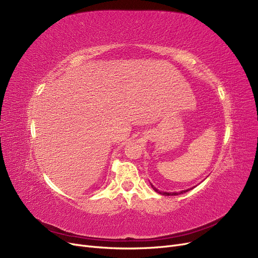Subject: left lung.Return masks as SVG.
<instances>
[{
  "label": "left lung",
  "instance_id": "8db88e82",
  "mask_svg": "<svg viewBox=\"0 0 258 258\" xmlns=\"http://www.w3.org/2000/svg\"><path fill=\"white\" fill-rule=\"evenodd\" d=\"M152 187L155 189V191L157 192V193H159V194H161V195H164V196H176V195H179V194H182V193H185V192H187L188 189H185V191H181V192H178V193H166V192H160L159 189H157L156 187H154L153 185H152ZM191 189V188H189Z\"/></svg>",
  "mask_w": 258,
  "mask_h": 258
}]
</instances>
